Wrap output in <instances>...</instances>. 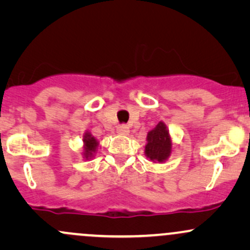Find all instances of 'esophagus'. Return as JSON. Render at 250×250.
Segmentation results:
<instances>
[{
	"label": "esophagus",
	"mask_w": 250,
	"mask_h": 250,
	"mask_svg": "<svg viewBox=\"0 0 250 250\" xmlns=\"http://www.w3.org/2000/svg\"><path fill=\"white\" fill-rule=\"evenodd\" d=\"M116 131H117V134H119V135H128L129 127H128V125H119V127H117Z\"/></svg>",
	"instance_id": "obj_1"
}]
</instances>
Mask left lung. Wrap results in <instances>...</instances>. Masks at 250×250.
<instances>
[{
    "instance_id": "obj_1",
    "label": "left lung",
    "mask_w": 250,
    "mask_h": 250,
    "mask_svg": "<svg viewBox=\"0 0 250 250\" xmlns=\"http://www.w3.org/2000/svg\"><path fill=\"white\" fill-rule=\"evenodd\" d=\"M171 153V140L167 125L162 121L157 123L147 135V145L145 154L150 161L165 162Z\"/></svg>"
}]
</instances>
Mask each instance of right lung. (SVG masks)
Masks as SVG:
<instances>
[{
	"mask_svg": "<svg viewBox=\"0 0 250 250\" xmlns=\"http://www.w3.org/2000/svg\"><path fill=\"white\" fill-rule=\"evenodd\" d=\"M83 143H84V145H83V149H84L83 156H84V159L89 160L90 157L94 156V153H96L99 142H97V140L93 136V135L87 131V133L83 135Z\"/></svg>",
	"mask_w": 250,
	"mask_h": 250,
	"instance_id": "obj_1",
	"label": "right lung"
}]
</instances>
